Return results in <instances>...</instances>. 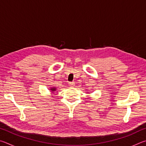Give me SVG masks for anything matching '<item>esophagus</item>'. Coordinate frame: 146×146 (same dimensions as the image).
I'll return each instance as SVG.
<instances>
[{"instance_id":"1","label":"esophagus","mask_w":146,"mask_h":146,"mask_svg":"<svg viewBox=\"0 0 146 146\" xmlns=\"http://www.w3.org/2000/svg\"><path fill=\"white\" fill-rule=\"evenodd\" d=\"M69 85H70V86H71V87H73V86H75V82H69Z\"/></svg>"}]
</instances>
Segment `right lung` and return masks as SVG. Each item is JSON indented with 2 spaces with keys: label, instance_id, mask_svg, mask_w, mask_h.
<instances>
[{
  "label": "right lung",
  "instance_id": "obj_1",
  "mask_svg": "<svg viewBox=\"0 0 146 146\" xmlns=\"http://www.w3.org/2000/svg\"><path fill=\"white\" fill-rule=\"evenodd\" d=\"M51 90H52V91H55V88H53V89H51Z\"/></svg>",
  "mask_w": 146,
  "mask_h": 146
}]
</instances>
